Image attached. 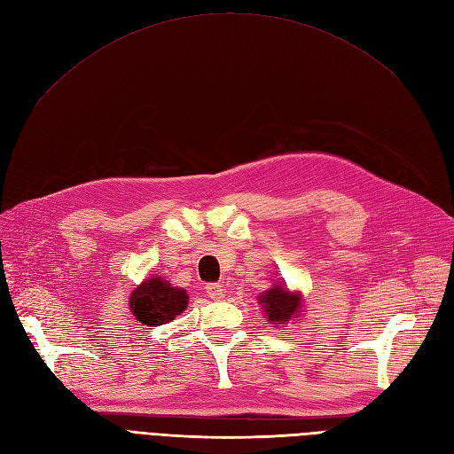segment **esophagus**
<instances>
[{
	"mask_svg": "<svg viewBox=\"0 0 454 454\" xmlns=\"http://www.w3.org/2000/svg\"><path fill=\"white\" fill-rule=\"evenodd\" d=\"M206 294H208L210 299L219 301V299H223L225 290H223L222 284H208V286H206Z\"/></svg>",
	"mask_w": 454,
	"mask_h": 454,
	"instance_id": "esophagus-1",
	"label": "esophagus"
}]
</instances>
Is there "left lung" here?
<instances>
[{
  "label": "left lung",
  "mask_w": 454,
  "mask_h": 454,
  "mask_svg": "<svg viewBox=\"0 0 454 454\" xmlns=\"http://www.w3.org/2000/svg\"><path fill=\"white\" fill-rule=\"evenodd\" d=\"M259 303L270 324H287L301 312V294L278 284L259 295Z\"/></svg>",
  "instance_id": "left-lung-1"
}]
</instances>
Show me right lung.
<instances>
[{"label":"right lung","instance_id":"right-lung-1","mask_svg":"<svg viewBox=\"0 0 454 454\" xmlns=\"http://www.w3.org/2000/svg\"><path fill=\"white\" fill-rule=\"evenodd\" d=\"M187 292L160 277L144 280L130 295V310L144 325H162L172 322L187 307Z\"/></svg>","mask_w":454,"mask_h":454}]
</instances>
